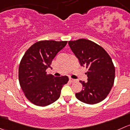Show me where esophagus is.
<instances>
[{
    "label": "esophagus",
    "instance_id": "34e87169",
    "mask_svg": "<svg viewBox=\"0 0 130 130\" xmlns=\"http://www.w3.org/2000/svg\"><path fill=\"white\" fill-rule=\"evenodd\" d=\"M69 80H70V81L71 82V83H73V82H75V79H72V78H69Z\"/></svg>",
    "mask_w": 130,
    "mask_h": 130
}]
</instances>
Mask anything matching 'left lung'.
Segmentation results:
<instances>
[{
  "instance_id": "obj_1",
  "label": "left lung",
  "mask_w": 130,
  "mask_h": 130,
  "mask_svg": "<svg viewBox=\"0 0 130 130\" xmlns=\"http://www.w3.org/2000/svg\"><path fill=\"white\" fill-rule=\"evenodd\" d=\"M69 44L80 65L88 69V81L79 80L83 90L75 93V96L87 104L100 102L107 96L114 83L115 67L111 58L102 47L89 40L70 41Z\"/></svg>"
}]
</instances>
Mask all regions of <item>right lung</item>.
I'll use <instances>...</instances> for the list:
<instances>
[{
	"mask_svg": "<svg viewBox=\"0 0 130 130\" xmlns=\"http://www.w3.org/2000/svg\"><path fill=\"white\" fill-rule=\"evenodd\" d=\"M67 41H41L25 52L19 66L20 86L26 99L34 105L45 107L60 98L61 89L68 83L67 76L47 74L53 60Z\"/></svg>",
	"mask_w": 130,
	"mask_h": 130,
	"instance_id": "add662e5",
	"label": "right lung"
}]
</instances>
